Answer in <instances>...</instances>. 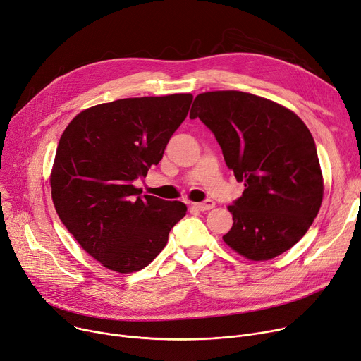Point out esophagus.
Segmentation results:
<instances>
[{"instance_id":"1","label":"esophagus","mask_w":361,"mask_h":361,"mask_svg":"<svg viewBox=\"0 0 361 361\" xmlns=\"http://www.w3.org/2000/svg\"><path fill=\"white\" fill-rule=\"evenodd\" d=\"M193 206L196 207V209H199V211H209V209H212V207L215 206V202L211 200V199H206L204 202L193 203Z\"/></svg>"}]
</instances>
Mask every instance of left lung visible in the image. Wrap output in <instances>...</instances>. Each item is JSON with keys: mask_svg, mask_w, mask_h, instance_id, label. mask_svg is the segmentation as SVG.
I'll return each instance as SVG.
<instances>
[{"mask_svg": "<svg viewBox=\"0 0 361 361\" xmlns=\"http://www.w3.org/2000/svg\"><path fill=\"white\" fill-rule=\"evenodd\" d=\"M218 140L226 166L244 181L228 206L233 228L222 238L250 260H269L307 233L324 199L312 133L293 111L238 90L196 97L190 118Z\"/></svg>", "mask_w": 361, "mask_h": 361, "instance_id": "8db88e82", "label": "left lung"}]
</instances>
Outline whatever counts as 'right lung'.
<instances>
[{
	"mask_svg": "<svg viewBox=\"0 0 361 361\" xmlns=\"http://www.w3.org/2000/svg\"><path fill=\"white\" fill-rule=\"evenodd\" d=\"M192 101L190 93H176L94 105L61 135L51 173L55 211L82 249L111 271L146 268L185 215L184 203L140 196L135 181L159 164Z\"/></svg>",
	"mask_w": 361,
	"mask_h": 361,
	"instance_id": "right-lung-1",
	"label": "right lung"
}]
</instances>
